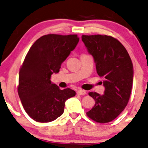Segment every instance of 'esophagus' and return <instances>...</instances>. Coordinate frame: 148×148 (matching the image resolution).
Returning <instances> with one entry per match:
<instances>
[{"label":"esophagus","instance_id":"obj_1","mask_svg":"<svg viewBox=\"0 0 148 148\" xmlns=\"http://www.w3.org/2000/svg\"><path fill=\"white\" fill-rule=\"evenodd\" d=\"M76 93H77V95H84L86 92V90H84L83 89H79L77 90Z\"/></svg>","mask_w":148,"mask_h":148}]
</instances>
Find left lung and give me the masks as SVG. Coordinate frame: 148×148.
Wrapping results in <instances>:
<instances>
[{"label": "left lung", "instance_id": "left-lung-1", "mask_svg": "<svg viewBox=\"0 0 148 148\" xmlns=\"http://www.w3.org/2000/svg\"><path fill=\"white\" fill-rule=\"evenodd\" d=\"M82 40L93 57L99 77L103 78L104 94L88 95L95 104L86 112L88 118L99 123H110L119 116L130 99L133 68L127 49L116 38L107 35H82Z\"/></svg>", "mask_w": 148, "mask_h": 148}]
</instances>
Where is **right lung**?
<instances>
[{
  "label": "right lung",
  "instance_id": "add662e5",
  "mask_svg": "<svg viewBox=\"0 0 148 148\" xmlns=\"http://www.w3.org/2000/svg\"><path fill=\"white\" fill-rule=\"evenodd\" d=\"M77 34H49L39 38L25 56L19 74V97L25 111L34 121L51 122L64 113L66 101L75 96L70 88L61 90L51 83L62 62L75 49Z\"/></svg>",
  "mask_w": 148,
  "mask_h": 148
}]
</instances>
